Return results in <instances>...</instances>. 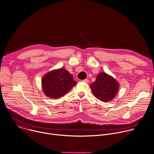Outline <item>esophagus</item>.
<instances>
[{
  "label": "esophagus",
  "mask_w": 154,
  "mask_h": 154,
  "mask_svg": "<svg viewBox=\"0 0 154 154\" xmlns=\"http://www.w3.org/2000/svg\"><path fill=\"white\" fill-rule=\"evenodd\" d=\"M83 82H85V83H89V80H88V79H85V80H83Z\"/></svg>",
  "instance_id": "esophagus-1"
}]
</instances>
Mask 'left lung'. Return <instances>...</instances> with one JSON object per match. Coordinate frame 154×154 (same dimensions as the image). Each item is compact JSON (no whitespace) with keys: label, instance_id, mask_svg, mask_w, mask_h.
Listing matches in <instances>:
<instances>
[{"label":"left lung","instance_id":"obj_1","mask_svg":"<svg viewBox=\"0 0 154 154\" xmlns=\"http://www.w3.org/2000/svg\"><path fill=\"white\" fill-rule=\"evenodd\" d=\"M90 87L94 95L97 99L108 102L112 100L117 95L119 84L112 76L105 72H100Z\"/></svg>","mask_w":154,"mask_h":154}]
</instances>
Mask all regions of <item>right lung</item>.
<instances>
[{
	"label": "right lung",
	"mask_w": 154,
	"mask_h": 154,
	"mask_svg": "<svg viewBox=\"0 0 154 154\" xmlns=\"http://www.w3.org/2000/svg\"><path fill=\"white\" fill-rule=\"evenodd\" d=\"M76 84L72 75L62 68L49 71L42 80V89L45 94L51 98L62 97Z\"/></svg>",
	"instance_id": "right-lung-1"
}]
</instances>
